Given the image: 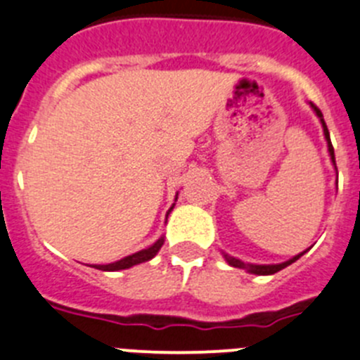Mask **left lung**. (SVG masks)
Here are the masks:
<instances>
[{"instance_id":"left-lung-1","label":"left lung","mask_w":360,"mask_h":360,"mask_svg":"<svg viewBox=\"0 0 360 360\" xmlns=\"http://www.w3.org/2000/svg\"><path fill=\"white\" fill-rule=\"evenodd\" d=\"M310 108H312V111L316 112V116L319 118V122H321V127H323V134H325V140H326V147H328V154H330V160H332V165L333 168H335V172H338V167H335V156H333V147H332V141H330V132L328 129H326V124H325V118H323V112L319 111V109L314 105L312 102H310ZM310 249V248H309ZM309 249H305L303 252H300V255H296V257L289 258L287 262H281V264H245V262L238 260V258L235 257H229L228 252L222 251V257H224V260L228 262L231 267H236V269H245L248 273L251 274H258V276H269V274H274L278 273V271H281V269H285L287 265L294 264V262L297 260V258H301L303 255H305Z\"/></svg>"}]
</instances>
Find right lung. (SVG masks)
<instances>
[{
  "mask_svg": "<svg viewBox=\"0 0 360 360\" xmlns=\"http://www.w3.org/2000/svg\"><path fill=\"white\" fill-rule=\"evenodd\" d=\"M176 200H177V197H176ZM172 210H174V204H172V208L167 212V217H168V213L172 212ZM163 242H165V236H161V238H158L154 244L148 245V248H145V249H141V251L134 252V255H129V257L122 258V260H118V262H112V264H105V265L100 264V265H91V267L100 269V271H122V269H129V267H132V265L143 264V262H148L156 257L158 251H160L161 245H163Z\"/></svg>",
  "mask_w": 360,
  "mask_h": 360,
  "instance_id": "1",
  "label": "right lung"
}]
</instances>
